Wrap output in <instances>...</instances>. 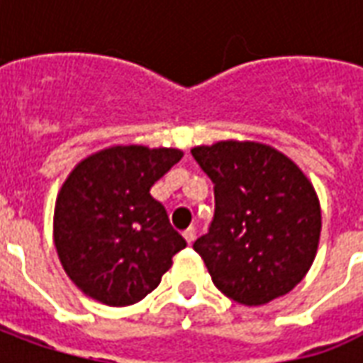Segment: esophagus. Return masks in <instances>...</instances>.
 Wrapping results in <instances>:
<instances>
[{
  "mask_svg": "<svg viewBox=\"0 0 363 363\" xmlns=\"http://www.w3.org/2000/svg\"><path fill=\"white\" fill-rule=\"evenodd\" d=\"M182 237L186 239V243L192 245V243H194V239H196V229L189 228L186 231H184V233H182Z\"/></svg>",
  "mask_w": 363,
  "mask_h": 363,
  "instance_id": "esophagus-1",
  "label": "esophagus"
}]
</instances>
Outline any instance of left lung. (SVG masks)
<instances>
[{"mask_svg":"<svg viewBox=\"0 0 363 363\" xmlns=\"http://www.w3.org/2000/svg\"><path fill=\"white\" fill-rule=\"evenodd\" d=\"M190 153L213 182L212 225L194 251L216 288L249 307L286 296L319 247L320 206L311 181L267 143L225 140Z\"/></svg>","mask_w":363,"mask_h":363,"instance_id":"obj_1","label":"left lung"}]
</instances>
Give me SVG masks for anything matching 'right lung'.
I'll use <instances>...</instances> for the list:
<instances>
[{
  "label": "right lung",
  "instance_id": "1",
  "mask_svg": "<svg viewBox=\"0 0 363 363\" xmlns=\"http://www.w3.org/2000/svg\"><path fill=\"white\" fill-rule=\"evenodd\" d=\"M181 157L173 147L112 145L69 173L56 198L54 245L85 296L111 307L138 303L186 247L150 194Z\"/></svg>",
  "mask_w": 363,
  "mask_h": 363
}]
</instances>
